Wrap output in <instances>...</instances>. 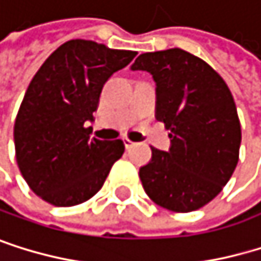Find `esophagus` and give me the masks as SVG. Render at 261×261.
<instances>
[{"label":"esophagus","instance_id":"obj_1","mask_svg":"<svg viewBox=\"0 0 261 261\" xmlns=\"http://www.w3.org/2000/svg\"><path fill=\"white\" fill-rule=\"evenodd\" d=\"M123 143H124L126 149H130V148H132V146L135 145V143H134L132 140H129V138H124V140H123Z\"/></svg>","mask_w":261,"mask_h":261}]
</instances>
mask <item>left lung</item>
<instances>
[{"instance_id":"1","label":"left lung","mask_w":261,"mask_h":261,"mask_svg":"<svg viewBox=\"0 0 261 261\" xmlns=\"http://www.w3.org/2000/svg\"><path fill=\"white\" fill-rule=\"evenodd\" d=\"M132 71L155 82V118L171 130L168 151L152 149L141 185L160 207L187 213L208 204L238 163L241 127L227 84L208 63L173 48L140 54Z\"/></svg>"}]
</instances>
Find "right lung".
Returning <instances> with one entry per match:
<instances>
[{
	"label": "right lung",
	"mask_w": 261,
	"mask_h": 261,
	"mask_svg": "<svg viewBox=\"0 0 261 261\" xmlns=\"http://www.w3.org/2000/svg\"><path fill=\"white\" fill-rule=\"evenodd\" d=\"M135 51L92 40L59 46L32 77L15 126V157L29 188L43 201L71 207L101 190L112 165L124 152L121 140L90 138L93 112L109 77Z\"/></svg>",
	"instance_id": "1"
}]
</instances>
